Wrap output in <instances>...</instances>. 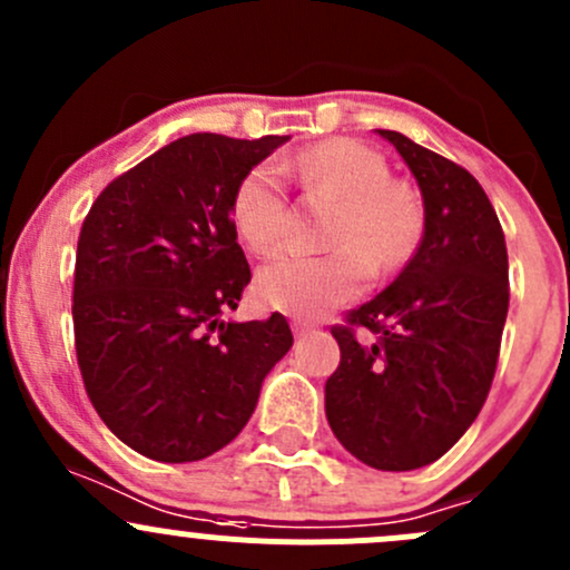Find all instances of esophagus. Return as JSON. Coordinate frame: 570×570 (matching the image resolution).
Here are the masks:
<instances>
[{"instance_id": "1", "label": "esophagus", "mask_w": 570, "mask_h": 570, "mask_svg": "<svg viewBox=\"0 0 570 570\" xmlns=\"http://www.w3.org/2000/svg\"><path fill=\"white\" fill-rule=\"evenodd\" d=\"M292 331H295V336H308V333L317 331V325H314V322H308V320H295V322H292Z\"/></svg>"}]
</instances>
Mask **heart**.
Returning a JSON list of instances; mask_svg holds the SVG:
<instances>
[{
	"label": "heart",
	"instance_id": "1",
	"mask_svg": "<svg viewBox=\"0 0 570 570\" xmlns=\"http://www.w3.org/2000/svg\"><path fill=\"white\" fill-rule=\"evenodd\" d=\"M281 174L312 193L336 198L327 243L333 253L286 250L258 269L256 292L267 306L297 317H317L358 295L377 273L400 267L424 226L422 200L411 187L392 181L386 159L355 140H327L281 163ZM232 220L253 253H269L289 228L284 184L273 168H253L232 200Z\"/></svg>",
	"mask_w": 570,
	"mask_h": 570
}]
</instances>
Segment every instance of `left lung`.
Wrapping results in <instances>:
<instances>
[{"instance_id":"obj_1","label":"left lung","mask_w":570,"mask_h":570,"mask_svg":"<svg viewBox=\"0 0 570 570\" xmlns=\"http://www.w3.org/2000/svg\"><path fill=\"white\" fill-rule=\"evenodd\" d=\"M375 131L422 189L424 234L392 284L331 331L342 361L325 383V416L361 463L411 471L452 450L485 402L508 320V248L469 170ZM355 326L376 338L361 343Z\"/></svg>"}]
</instances>
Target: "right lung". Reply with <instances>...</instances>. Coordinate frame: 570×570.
I'll use <instances>...</instances> for the list:
<instances>
[{
  "label": "right lung",
  "mask_w": 570,
  "mask_h": 570,
  "mask_svg": "<svg viewBox=\"0 0 570 570\" xmlns=\"http://www.w3.org/2000/svg\"><path fill=\"white\" fill-rule=\"evenodd\" d=\"M289 137L187 135L107 184L73 269V336L101 422L140 455L193 463L232 444L289 353L281 314L223 322L250 284L237 184Z\"/></svg>",
  "instance_id": "right-lung-1"
}]
</instances>
